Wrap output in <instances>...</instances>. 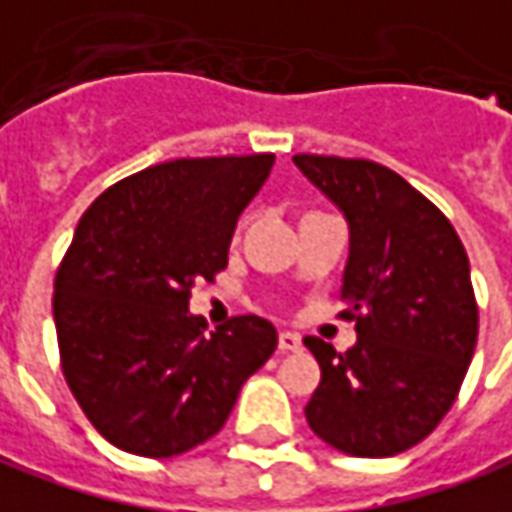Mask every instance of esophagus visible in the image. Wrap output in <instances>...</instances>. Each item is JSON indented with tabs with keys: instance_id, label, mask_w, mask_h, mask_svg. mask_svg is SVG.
Instances as JSON below:
<instances>
[{
	"instance_id": "obj_1",
	"label": "esophagus",
	"mask_w": 512,
	"mask_h": 512,
	"mask_svg": "<svg viewBox=\"0 0 512 512\" xmlns=\"http://www.w3.org/2000/svg\"><path fill=\"white\" fill-rule=\"evenodd\" d=\"M277 347L283 350V353H294V350H300L302 339L297 333H291V330H283L280 336H277Z\"/></svg>"
}]
</instances>
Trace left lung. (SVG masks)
<instances>
[{
  "label": "left lung",
  "mask_w": 512,
  "mask_h": 512,
  "mask_svg": "<svg viewBox=\"0 0 512 512\" xmlns=\"http://www.w3.org/2000/svg\"><path fill=\"white\" fill-rule=\"evenodd\" d=\"M294 165L344 212L350 255L347 353L308 336L322 381L308 426L353 457H392L437 429L474 358L479 308L451 221L395 170L370 159L297 154Z\"/></svg>",
  "instance_id": "obj_1"
}]
</instances>
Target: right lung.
Returning <instances> with one entry per match:
<instances>
[{"label": "right lung", "instance_id": "right-lung-1", "mask_svg": "<svg viewBox=\"0 0 512 512\" xmlns=\"http://www.w3.org/2000/svg\"><path fill=\"white\" fill-rule=\"evenodd\" d=\"M274 154L173 159L109 187L83 212L55 274L61 370L111 446L176 457L227 423L246 378L277 347L255 314L207 336L190 291L227 269L246 204Z\"/></svg>", "mask_w": 512, "mask_h": 512}]
</instances>
